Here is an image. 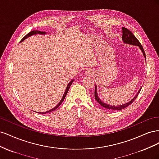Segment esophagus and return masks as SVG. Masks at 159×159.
Here are the masks:
<instances>
[{
	"instance_id": "obj_1",
	"label": "esophagus",
	"mask_w": 159,
	"mask_h": 159,
	"mask_svg": "<svg viewBox=\"0 0 159 159\" xmlns=\"http://www.w3.org/2000/svg\"><path fill=\"white\" fill-rule=\"evenodd\" d=\"M91 73V71H90L89 70H87V71H86V74H90Z\"/></svg>"
}]
</instances>
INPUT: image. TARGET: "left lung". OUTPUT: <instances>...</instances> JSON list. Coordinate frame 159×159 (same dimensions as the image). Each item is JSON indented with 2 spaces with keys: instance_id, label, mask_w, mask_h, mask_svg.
<instances>
[{
  "instance_id": "1",
  "label": "left lung",
  "mask_w": 159,
  "mask_h": 159,
  "mask_svg": "<svg viewBox=\"0 0 159 159\" xmlns=\"http://www.w3.org/2000/svg\"><path fill=\"white\" fill-rule=\"evenodd\" d=\"M122 30H123V36H122V40L123 42L125 43V44H130V45H133V46H138L139 48H140V50H141L144 56V57H145V59L146 60V56H145V51H144L143 50V48L142 46V45L140 44V42H139V40L137 39V38L134 36L133 34L127 28H125V27H123L122 28ZM98 87L97 85H95V100L97 101V102L102 105V107L106 108V109H110V110H121V109H123L125 107H128L129 105H131L134 101V99H135L139 93V92H140V91L141 89V88H140V89H139L137 93L135 95V96L131 100L129 101V102L125 103V104H122L121 105H117V106H116V105H109L107 103H105V102H102V100H101V99L98 97Z\"/></svg>"
}]
</instances>
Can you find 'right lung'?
<instances>
[{"mask_svg": "<svg viewBox=\"0 0 159 159\" xmlns=\"http://www.w3.org/2000/svg\"><path fill=\"white\" fill-rule=\"evenodd\" d=\"M35 34H42V35H44V34H46V33L45 32H42V31H40V30H32V31H31L30 32L27 34L21 40L20 42H22V41H24L25 40H26L27 38L30 37V36H33V35H35ZM74 80H71V81H70V82H69V84H68V85H67L66 89V90H65V91H64V93L63 96H62V98H61V99L60 100V102L57 104L56 106H55L54 108L50 109V110L46 111H45V112H36V111H34V112L38 113H41V114H46V113L52 112V111H53L56 110V109L57 107H58L60 106V105L61 104V103L64 102V99H65V98H66V95H67V93L68 92V91H69V89H70V86H71V85L72 84V83L74 82Z\"/></svg>", "mask_w": 159, "mask_h": 159, "instance_id": "1", "label": "right lung"}]
</instances>
